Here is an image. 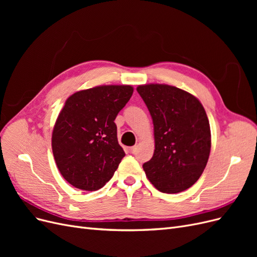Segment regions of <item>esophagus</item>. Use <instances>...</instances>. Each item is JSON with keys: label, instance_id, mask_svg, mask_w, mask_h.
<instances>
[{"label": "esophagus", "instance_id": "esophagus-1", "mask_svg": "<svg viewBox=\"0 0 257 257\" xmlns=\"http://www.w3.org/2000/svg\"><path fill=\"white\" fill-rule=\"evenodd\" d=\"M135 150H136V147H130V148H127V152H130V153H134Z\"/></svg>", "mask_w": 257, "mask_h": 257}]
</instances>
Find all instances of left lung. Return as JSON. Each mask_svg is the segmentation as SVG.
<instances>
[{
	"label": "left lung",
	"instance_id": "8db88e82",
	"mask_svg": "<svg viewBox=\"0 0 257 257\" xmlns=\"http://www.w3.org/2000/svg\"><path fill=\"white\" fill-rule=\"evenodd\" d=\"M154 126L155 150L143 165L160 192L185 191L203 174L211 149L209 120L191 93L168 84L138 85Z\"/></svg>",
	"mask_w": 257,
	"mask_h": 257
}]
</instances>
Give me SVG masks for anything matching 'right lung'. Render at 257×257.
Instances as JSON below:
<instances>
[{
    "instance_id": "1",
    "label": "right lung",
    "mask_w": 257,
    "mask_h": 257,
    "mask_svg": "<svg viewBox=\"0 0 257 257\" xmlns=\"http://www.w3.org/2000/svg\"><path fill=\"white\" fill-rule=\"evenodd\" d=\"M132 85H98L69 96L52 132V152L65 180L77 189L97 191L124 158L115 116L126 105Z\"/></svg>"
}]
</instances>
